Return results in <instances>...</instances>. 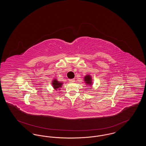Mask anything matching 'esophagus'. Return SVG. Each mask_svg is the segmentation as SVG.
Here are the masks:
<instances>
[{
    "instance_id": "1",
    "label": "esophagus",
    "mask_w": 146,
    "mask_h": 146,
    "mask_svg": "<svg viewBox=\"0 0 146 146\" xmlns=\"http://www.w3.org/2000/svg\"><path fill=\"white\" fill-rule=\"evenodd\" d=\"M69 82H74V79H69Z\"/></svg>"
}]
</instances>
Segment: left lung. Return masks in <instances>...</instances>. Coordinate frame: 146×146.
<instances>
[{
  "mask_svg": "<svg viewBox=\"0 0 146 146\" xmlns=\"http://www.w3.org/2000/svg\"><path fill=\"white\" fill-rule=\"evenodd\" d=\"M84 81L85 84L88 86H92V77L90 75H86L84 78Z\"/></svg>",
  "mask_w": 146,
  "mask_h": 146,
  "instance_id": "left-lung-1",
  "label": "left lung"
}]
</instances>
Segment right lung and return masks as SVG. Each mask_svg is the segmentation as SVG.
I'll return each mask as SVG.
<instances>
[{"mask_svg":"<svg viewBox=\"0 0 146 146\" xmlns=\"http://www.w3.org/2000/svg\"><path fill=\"white\" fill-rule=\"evenodd\" d=\"M62 84L63 83L58 82L56 79H54L52 81V85L56 91H57V90H60V88H62Z\"/></svg>","mask_w":146,"mask_h":146,"instance_id":"obj_1","label":"right lung"}]
</instances>
